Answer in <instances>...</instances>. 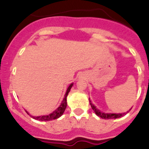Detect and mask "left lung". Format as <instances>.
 <instances>
[{
  "label": "left lung",
  "mask_w": 149,
  "mask_h": 149,
  "mask_svg": "<svg viewBox=\"0 0 149 149\" xmlns=\"http://www.w3.org/2000/svg\"><path fill=\"white\" fill-rule=\"evenodd\" d=\"M90 100V98H89ZM90 104H91V107L92 109L93 110V111L95 112V113L97 114V116H99L100 118H103V119H111V118H120V117H123V116L125 115V113H102L100 111L97 109L94 105H93L91 101L90 100Z\"/></svg>",
  "instance_id": "left-lung-1"
}]
</instances>
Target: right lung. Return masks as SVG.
<instances>
[{"label":"right lung","instance_id":"right-lung-1","mask_svg":"<svg viewBox=\"0 0 149 149\" xmlns=\"http://www.w3.org/2000/svg\"><path fill=\"white\" fill-rule=\"evenodd\" d=\"M73 84H71L70 85V86L68 87L67 91H66V93H65V96H64V98L63 100V102H62V104H60V106L58 107V108L56 109V111H53L52 113L49 114V115H45V116H39V117H34V116L30 115L31 117L34 118V119H36V120H55V119H57L59 117L63 115V113H64V111H65V108H66V106H67V102H66V97H67L68 93L70 91V89L72 86ZM27 112V111H26ZM28 114H29L28 112H27Z\"/></svg>","mask_w":149,"mask_h":149}]
</instances>
